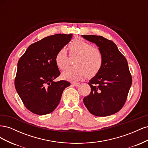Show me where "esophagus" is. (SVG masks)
I'll return each mask as SVG.
<instances>
[{
    "instance_id": "1",
    "label": "esophagus",
    "mask_w": 148,
    "mask_h": 148,
    "mask_svg": "<svg viewBox=\"0 0 148 148\" xmlns=\"http://www.w3.org/2000/svg\"><path fill=\"white\" fill-rule=\"evenodd\" d=\"M73 86H75L76 87H78L80 85V83H73Z\"/></svg>"
}]
</instances>
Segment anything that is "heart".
Wrapping results in <instances>:
<instances>
[{
    "label": "heart",
    "instance_id": "1",
    "mask_svg": "<svg viewBox=\"0 0 148 148\" xmlns=\"http://www.w3.org/2000/svg\"><path fill=\"white\" fill-rule=\"evenodd\" d=\"M70 55L76 56L73 60L75 66L70 67L62 74V78L71 82H78L83 78H91L96 75L101 70L104 58L102 52L97 47L80 38H76L69 45ZM56 64L62 70L69 66L66 50L62 49L55 57Z\"/></svg>",
    "mask_w": 148,
    "mask_h": 148
}]
</instances>
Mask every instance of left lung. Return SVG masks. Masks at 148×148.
I'll use <instances>...</instances> for the list:
<instances>
[{"label": "left lung", "instance_id": "obj_1", "mask_svg": "<svg viewBox=\"0 0 148 148\" xmlns=\"http://www.w3.org/2000/svg\"><path fill=\"white\" fill-rule=\"evenodd\" d=\"M82 36L96 44L104 58L101 70L88 83L91 91L84 97V104L98 117L114 114L122 108L132 83L127 60L113 41L101 36Z\"/></svg>", "mask_w": 148, "mask_h": 148}]
</instances>
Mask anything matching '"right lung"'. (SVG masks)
<instances>
[{"mask_svg": "<svg viewBox=\"0 0 148 148\" xmlns=\"http://www.w3.org/2000/svg\"><path fill=\"white\" fill-rule=\"evenodd\" d=\"M71 34H57L30 45L18 62L15 79L16 92L31 112L43 115L59 105L62 92L70 83L54 82L60 74L56 64V53L66 45Z\"/></svg>", "mask_w": 148, "mask_h": 148, "instance_id": "right-lung-1", "label": "right lung"}]
</instances>
